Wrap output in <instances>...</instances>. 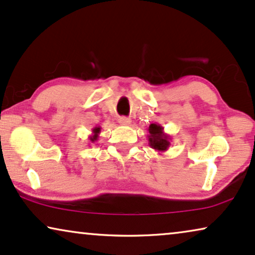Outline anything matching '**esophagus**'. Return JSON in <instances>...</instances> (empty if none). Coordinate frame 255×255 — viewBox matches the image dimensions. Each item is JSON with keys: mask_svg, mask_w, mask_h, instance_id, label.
Instances as JSON below:
<instances>
[{"mask_svg": "<svg viewBox=\"0 0 255 255\" xmlns=\"http://www.w3.org/2000/svg\"><path fill=\"white\" fill-rule=\"evenodd\" d=\"M118 122H120V124H122V125L131 124V120H130V118H128V117H121L120 120H118Z\"/></svg>", "mask_w": 255, "mask_h": 255, "instance_id": "esophagus-1", "label": "esophagus"}]
</instances>
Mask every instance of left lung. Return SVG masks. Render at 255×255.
<instances>
[{"mask_svg": "<svg viewBox=\"0 0 255 255\" xmlns=\"http://www.w3.org/2000/svg\"><path fill=\"white\" fill-rule=\"evenodd\" d=\"M148 131V144L153 149L158 152H165L170 145V137L163 131V128L158 123L149 124Z\"/></svg>", "mask_w": 255, "mask_h": 255, "instance_id": "8db88e82", "label": "left lung"}]
</instances>
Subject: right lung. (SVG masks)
Wrapping results in <instances>:
<instances>
[{
    "instance_id": "right-lung-1",
    "label": "right lung",
    "mask_w": 255,
    "mask_h": 255,
    "mask_svg": "<svg viewBox=\"0 0 255 255\" xmlns=\"http://www.w3.org/2000/svg\"><path fill=\"white\" fill-rule=\"evenodd\" d=\"M101 133V128L100 127H96L93 128V132L92 134L89 135V140L92 142H95L96 140H99V135Z\"/></svg>"
}]
</instances>
